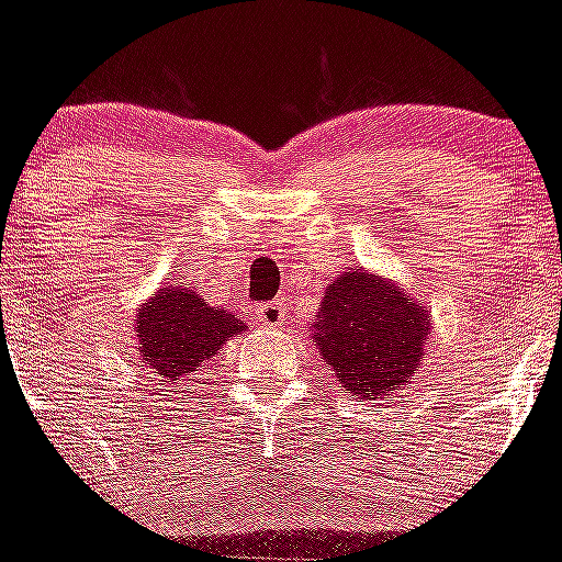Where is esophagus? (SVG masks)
I'll list each match as a JSON object with an SVG mask.
<instances>
[{"label": "esophagus", "mask_w": 562, "mask_h": 562, "mask_svg": "<svg viewBox=\"0 0 562 562\" xmlns=\"http://www.w3.org/2000/svg\"><path fill=\"white\" fill-rule=\"evenodd\" d=\"M252 315H256V324L270 326V329L272 326H284V304H281V301H270V304L256 306Z\"/></svg>", "instance_id": "esophagus-1"}]
</instances>
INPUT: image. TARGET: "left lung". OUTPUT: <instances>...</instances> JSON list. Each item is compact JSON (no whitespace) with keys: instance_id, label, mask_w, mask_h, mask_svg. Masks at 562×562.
<instances>
[{"instance_id":"8db88e82","label":"left lung","mask_w":562,"mask_h":562,"mask_svg":"<svg viewBox=\"0 0 562 562\" xmlns=\"http://www.w3.org/2000/svg\"><path fill=\"white\" fill-rule=\"evenodd\" d=\"M310 331L337 389L357 400H389L419 371L430 321L391 278L351 270L326 286Z\"/></svg>"}]
</instances>
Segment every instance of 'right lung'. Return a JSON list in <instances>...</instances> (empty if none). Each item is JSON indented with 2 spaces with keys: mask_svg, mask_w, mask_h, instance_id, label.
Wrapping results in <instances>:
<instances>
[{
  "mask_svg": "<svg viewBox=\"0 0 562 562\" xmlns=\"http://www.w3.org/2000/svg\"><path fill=\"white\" fill-rule=\"evenodd\" d=\"M236 335H245V321L207 306L188 286H160L134 315V349L151 374L148 380L168 389L202 371V362L220 355Z\"/></svg>",
  "mask_w": 562,
  "mask_h": 562,
  "instance_id": "obj_1",
  "label": "right lung"
}]
</instances>
